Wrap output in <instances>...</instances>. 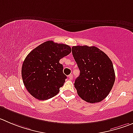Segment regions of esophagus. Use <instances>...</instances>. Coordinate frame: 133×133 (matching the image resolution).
I'll list each match as a JSON object with an SVG mask.
<instances>
[{"mask_svg":"<svg viewBox=\"0 0 133 133\" xmlns=\"http://www.w3.org/2000/svg\"><path fill=\"white\" fill-rule=\"evenodd\" d=\"M68 77H69V79H70V80H72V79H73V75H72V74H70V75H68Z\"/></svg>","mask_w":133,"mask_h":133,"instance_id":"obj_1","label":"esophagus"}]
</instances>
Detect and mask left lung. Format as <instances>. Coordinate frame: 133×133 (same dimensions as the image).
Instances as JSON below:
<instances>
[{
    "instance_id": "1",
    "label": "left lung",
    "mask_w": 133,
    "mask_h": 133,
    "mask_svg": "<svg viewBox=\"0 0 133 133\" xmlns=\"http://www.w3.org/2000/svg\"><path fill=\"white\" fill-rule=\"evenodd\" d=\"M72 54L80 70L74 83L78 95L92 104L106 98L115 79L110 58L97 47L87 45L73 46Z\"/></svg>"
}]
</instances>
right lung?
Wrapping results in <instances>:
<instances>
[{"instance_id":"right-lung-1","label":"right lung","mask_w":133,"mask_h":133,"mask_svg":"<svg viewBox=\"0 0 133 133\" xmlns=\"http://www.w3.org/2000/svg\"><path fill=\"white\" fill-rule=\"evenodd\" d=\"M71 52L69 46L48 41L26 56L22 68L23 84L35 98L45 100L58 94L67 77L59 59Z\"/></svg>"}]
</instances>
